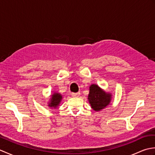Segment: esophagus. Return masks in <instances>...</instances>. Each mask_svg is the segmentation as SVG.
I'll return each instance as SVG.
<instances>
[{"mask_svg": "<svg viewBox=\"0 0 155 155\" xmlns=\"http://www.w3.org/2000/svg\"><path fill=\"white\" fill-rule=\"evenodd\" d=\"M81 95V93L78 92V93H72V97H78Z\"/></svg>", "mask_w": 155, "mask_h": 155, "instance_id": "1", "label": "esophagus"}]
</instances>
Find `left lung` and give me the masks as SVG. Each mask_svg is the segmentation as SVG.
Here are the masks:
<instances>
[{"instance_id":"left-lung-1","label":"left lung","mask_w":155,"mask_h":155,"mask_svg":"<svg viewBox=\"0 0 155 155\" xmlns=\"http://www.w3.org/2000/svg\"><path fill=\"white\" fill-rule=\"evenodd\" d=\"M113 95L98 87L96 84H91L88 96V103L95 111H100L110 103Z\"/></svg>"}]
</instances>
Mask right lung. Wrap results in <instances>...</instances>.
<instances>
[{"label":"right lung","instance_id":"1","mask_svg":"<svg viewBox=\"0 0 155 155\" xmlns=\"http://www.w3.org/2000/svg\"><path fill=\"white\" fill-rule=\"evenodd\" d=\"M62 99V96L61 93H58L57 92H54L51 95V98L49 99L48 103V107L52 108H57L61 104V102Z\"/></svg>","mask_w":155,"mask_h":155}]
</instances>
